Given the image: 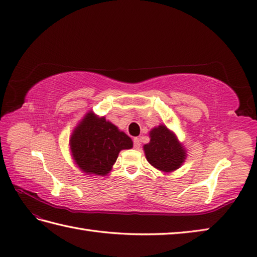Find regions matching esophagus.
<instances>
[{
  "instance_id": "obj_1",
  "label": "esophagus",
  "mask_w": 257,
  "mask_h": 257,
  "mask_svg": "<svg viewBox=\"0 0 257 257\" xmlns=\"http://www.w3.org/2000/svg\"><path fill=\"white\" fill-rule=\"evenodd\" d=\"M133 143H134V147L136 148V150H138V148H140V146H141V139L134 138L133 139Z\"/></svg>"
}]
</instances>
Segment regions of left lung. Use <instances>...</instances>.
Here are the masks:
<instances>
[{
  "instance_id": "8db88e82",
  "label": "left lung",
  "mask_w": 257,
  "mask_h": 257,
  "mask_svg": "<svg viewBox=\"0 0 257 257\" xmlns=\"http://www.w3.org/2000/svg\"><path fill=\"white\" fill-rule=\"evenodd\" d=\"M150 143L144 145L147 162L164 173L178 169L187 157L177 136L165 125L161 124L150 132Z\"/></svg>"
}]
</instances>
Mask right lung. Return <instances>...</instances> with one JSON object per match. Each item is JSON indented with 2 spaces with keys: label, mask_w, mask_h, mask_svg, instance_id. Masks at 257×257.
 Listing matches in <instances>:
<instances>
[{
  "label": "right lung",
  "mask_w": 257,
  "mask_h": 257,
  "mask_svg": "<svg viewBox=\"0 0 257 257\" xmlns=\"http://www.w3.org/2000/svg\"><path fill=\"white\" fill-rule=\"evenodd\" d=\"M69 145L73 159L84 174L105 176L118 153L132 148L133 142L104 116L90 111L73 130Z\"/></svg>",
  "instance_id": "1"
}]
</instances>
